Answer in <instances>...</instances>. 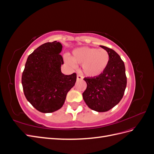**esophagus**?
<instances>
[{"instance_id":"34e87169","label":"esophagus","mask_w":154,"mask_h":154,"mask_svg":"<svg viewBox=\"0 0 154 154\" xmlns=\"http://www.w3.org/2000/svg\"><path fill=\"white\" fill-rule=\"evenodd\" d=\"M83 77L82 76H81L80 74H77V80H83Z\"/></svg>"}]
</instances>
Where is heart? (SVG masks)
Returning a JSON list of instances; mask_svg holds the SVG:
<instances>
[{"label": "heart", "instance_id": "1", "mask_svg": "<svg viewBox=\"0 0 154 154\" xmlns=\"http://www.w3.org/2000/svg\"><path fill=\"white\" fill-rule=\"evenodd\" d=\"M109 54L103 49H96L89 47H83L74 50L72 54V60L66 58L70 66L82 64V71L86 76L94 77L103 72L109 62Z\"/></svg>", "mask_w": 154, "mask_h": 154}]
</instances>
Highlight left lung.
<instances>
[{
	"mask_svg": "<svg viewBox=\"0 0 154 154\" xmlns=\"http://www.w3.org/2000/svg\"><path fill=\"white\" fill-rule=\"evenodd\" d=\"M109 54V62L97 76L85 78L87 88L83 93L85 103L93 110L106 112L119 103L127 87L125 67L119 55L113 49L100 45Z\"/></svg>",
	"mask_w": 154,
	"mask_h": 154,
	"instance_id": "left-lung-1",
	"label": "left lung"
}]
</instances>
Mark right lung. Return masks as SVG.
I'll return each mask as SVG.
<instances>
[{"instance_id":"add662e5","label":"right lung","mask_w":154,"mask_h":154,"mask_svg":"<svg viewBox=\"0 0 154 154\" xmlns=\"http://www.w3.org/2000/svg\"><path fill=\"white\" fill-rule=\"evenodd\" d=\"M62 45L57 41L36 48L27 59L22 76L24 95L39 112H53L64 104L67 92L75 85L76 74L65 75L60 53Z\"/></svg>"}]
</instances>
